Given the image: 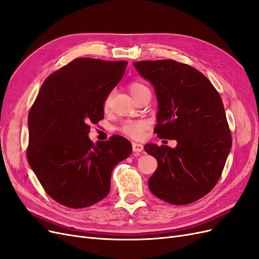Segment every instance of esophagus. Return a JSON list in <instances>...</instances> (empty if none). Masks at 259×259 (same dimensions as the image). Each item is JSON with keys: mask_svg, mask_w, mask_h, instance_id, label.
I'll use <instances>...</instances> for the list:
<instances>
[{"mask_svg": "<svg viewBox=\"0 0 259 259\" xmlns=\"http://www.w3.org/2000/svg\"><path fill=\"white\" fill-rule=\"evenodd\" d=\"M133 151L134 152H142L144 150V146L142 144H137V143H133Z\"/></svg>", "mask_w": 259, "mask_h": 259, "instance_id": "esophagus-1", "label": "esophagus"}]
</instances>
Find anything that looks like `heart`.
I'll list each match as a JSON object with an SVG mask.
<instances>
[{"label":"heart","instance_id":"obj_1","mask_svg":"<svg viewBox=\"0 0 259 259\" xmlns=\"http://www.w3.org/2000/svg\"><path fill=\"white\" fill-rule=\"evenodd\" d=\"M146 89H147L146 86L139 82H132L128 85V91H130L133 98H135L140 92H143ZM112 96H113V94L109 93L107 97L105 98V101H104L105 111H107L109 107H110ZM148 126H149V124L145 120H130V121L123 122L121 124V126L119 127V131L122 133V134L126 135L131 138L139 139L144 136L145 131L148 128Z\"/></svg>","mask_w":259,"mask_h":259}]
</instances>
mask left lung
<instances>
[{
  "label": "left lung",
  "instance_id": "1",
  "mask_svg": "<svg viewBox=\"0 0 259 259\" xmlns=\"http://www.w3.org/2000/svg\"><path fill=\"white\" fill-rule=\"evenodd\" d=\"M133 65L154 86L159 101L154 133L177 140L174 149L145 146L158 161L149 189L169 204H190L216 186L230 152L232 138L223 100L207 77L189 65L171 59Z\"/></svg>",
  "mask_w": 259,
  "mask_h": 259
}]
</instances>
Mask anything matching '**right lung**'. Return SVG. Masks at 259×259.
Wrapping results in <instances>:
<instances>
[{"instance_id":"right-lung-1","label":"right lung","mask_w":259,"mask_h":259,"mask_svg":"<svg viewBox=\"0 0 259 259\" xmlns=\"http://www.w3.org/2000/svg\"><path fill=\"white\" fill-rule=\"evenodd\" d=\"M127 61L76 58L46 77L28 115L27 159L43 189L59 204L89 207L110 191L111 173L131 154L126 138L96 145L90 124L104 119V101Z\"/></svg>"}]
</instances>
